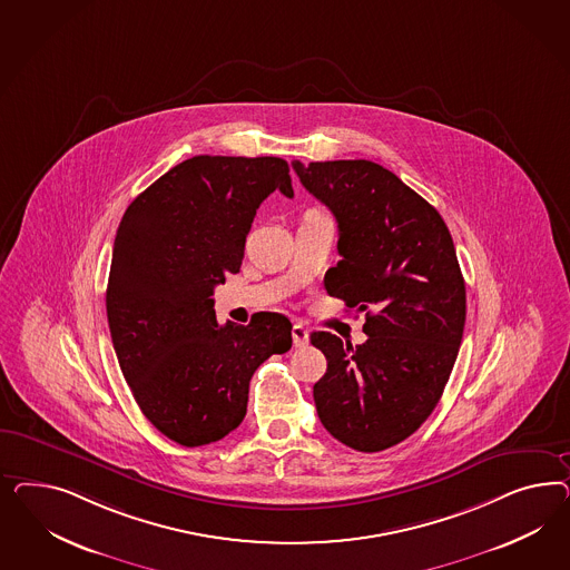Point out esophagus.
<instances>
[{
	"mask_svg": "<svg viewBox=\"0 0 570 570\" xmlns=\"http://www.w3.org/2000/svg\"><path fill=\"white\" fill-rule=\"evenodd\" d=\"M293 341L294 346H307V343H309V330L305 328L303 324H294Z\"/></svg>",
	"mask_w": 570,
	"mask_h": 570,
	"instance_id": "1",
	"label": "esophagus"
}]
</instances>
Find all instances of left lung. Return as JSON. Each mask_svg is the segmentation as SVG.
<instances>
[{
    "label": "left lung",
    "mask_w": 570,
    "mask_h": 570,
    "mask_svg": "<svg viewBox=\"0 0 570 570\" xmlns=\"http://www.w3.org/2000/svg\"><path fill=\"white\" fill-rule=\"evenodd\" d=\"M293 167L338 224L341 261L326 291L365 311L363 345L311 334L328 360L313 386L317 415L346 448H393L432 414L462 345L466 284L455 246L439 210L382 165Z\"/></svg>",
    "instance_id": "8db88e82"
}]
</instances>
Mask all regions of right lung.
I'll use <instances>...</instances> for the list:
<instances>
[{"mask_svg": "<svg viewBox=\"0 0 570 570\" xmlns=\"http://www.w3.org/2000/svg\"><path fill=\"white\" fill-rule=\"evenodd\" d=\"M277 156H191L127 207L117 229L106 315L117 360L141 414L184 448L224 439L246 415L261 363L293 346L286 315L217 324L210 298L240 272L261 203L293 198Z\"/></svg>", "mask_w": 570, "mask_h": 570, "instance_id": "obj_1", "label": "right lung"}]
</instances>
